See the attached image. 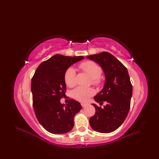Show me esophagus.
Instances as JSON below:
<instances>
[{
    "label": "esophagus",
    "instance_id": "1",
    "mask_svg": "<svg viewBox=\"0 0 159 159\" xmlns=\"http://www.w3.org/2000/svg\"><path fill=\"white\" fill-rule=\"evenodd\" d=\"M81 106H82V107H85L87 106V103H81Z\"/></svg>",
    "mask_w": 159,
    "mask_h": 159
}]
</instances>
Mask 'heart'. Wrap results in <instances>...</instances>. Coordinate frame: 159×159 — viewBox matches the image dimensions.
Segmentation results:
<instances>
[{
  "label": "heart",
  "mask_w": 159,
  "mask_h": 159,
  "mask_svg": "<svg viewBox=\"0 0 159 159\" xmlns=\"http://www.w3.org/2000/svg\"><path fill=\"white\" fill-rule=\"evenodd\" d=\"M80 67L83 71L89 74L92 79L93 85H98L100 83V77L102 74L101 67L93 61H85L80 65ZM65 82L67 86L72 87L76 85V71L73 67H69L65 73L64 76ZM93 94V90L87 87H79L72 92V96L74 98L80 101L85 102Z\"/></svg>",
  "instance_id": "1"
}]
</instances>
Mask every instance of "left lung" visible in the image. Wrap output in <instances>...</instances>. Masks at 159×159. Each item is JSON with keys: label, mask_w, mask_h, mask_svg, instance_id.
<instances>
[{"label": "left lung", "mask_w": 159, "mask_h": 159, "mask_svg": "<svg viewBox=\"0 0 159 159\" xmlns=\"http://www.w3.org/2000/svg\"><path fill=\"white\" fill-rule=\"evenodd\" d=\"M99 64L105 75L103 89L93 98L104 108L93 104L96 113L89 119L92 129L98 133H109L119 128L129 112L133 87L126 67L107 52L87 57Z\"/></svg>", "instance_id": "left-lung-1"}]
</instances>
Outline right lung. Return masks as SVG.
<instances>
[{
	"instance_id": "right-lung-1",
	"label": "right lung",
	"mask_w": 159,
	"mask_h": 159,
	"mask_svg": "<svg viewBox=\"0 0 159 159\" xmlns=\"http://www.w3.org/2000/svg\"><path fill=\"white\" fill-rule=\"evenodd\" d=\"M84 57L55 55L42 62L31 80L33 105L40 124L52 134H64L74 127V117L82 109L73 99L65 106L60 100L65 96L66 70Z\"/></svg>"
}]
</instances>
